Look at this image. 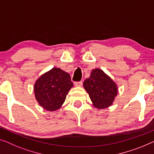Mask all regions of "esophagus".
<instances>
[{
	"instance_id": "1",
	"label": "esophagus",
	"mask_w": 154,
	"mask_h": 154,
	"mask_svg": "<svg viewBox=\"0 0 154 154\" xmlns=\"http://www.w3.org/2000/svg\"><path fill=\"white\" fill-rule=\"evenodd\" d=\"M82 84H83V82L82 81L80 82H75V86H82Z\"/></svg>"
}]
</instances>
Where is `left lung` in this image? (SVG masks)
Instances as JSON below:
<instances>
[{"label": "left lung", "instance_id": "left-lung-1", "mask_svg": "<svg viewBox=\"0 0 154 154\" xmlns=\"http://www.w3.org/2000/svg\"><path fill=\"white\" fill-rule=\"evenodd\" d=\"M84 87L94 105L98 109L111 105L118 91L117 86L111 78L97 68L93 70L90 77L84 82Z\"/></svg>", "mask_w": 154, "mask_h": 154}]
</instances>
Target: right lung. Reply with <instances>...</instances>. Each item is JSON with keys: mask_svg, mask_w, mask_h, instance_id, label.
<instances>
[{"mask_svg": "<svg viewBox=\"0 0 154 154\" xmlns=\"http://www.w3.org/2000/svg\"><path fill=\"white\" fill-rule=\"evenodd\" d=\"M73 83L68 73L54 68L37 80L35 96L40 105L48 111L59 109L64 103Z\"/></svg>", "mask_w": 154, "mask_h": 154, "instance_id": "right-lung-1", "label": "right lung"}]
</instances>
